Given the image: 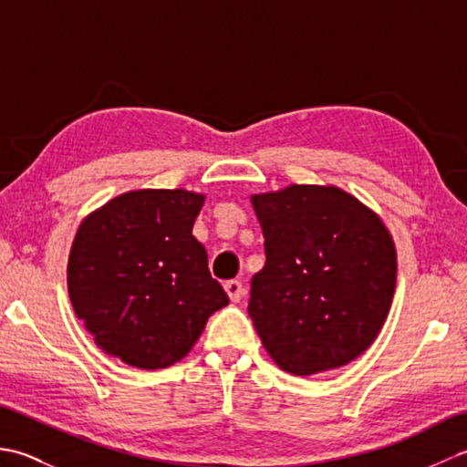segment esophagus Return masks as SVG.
<instances>
[{
  "label": "esophagus",
  "mask_w": 467,
  "mask_h": 467,
  "mask_svg": "<svg viewBox=\"0 0 467 467\" xmlns=\"http://www.w3.org/2000/svg\"><path fill=\"white\" fill-rule=\"evenodd\" d=\"M224 291L228 295V299H231L233 303H239L244 296V286H243L241 281H226Z\"/></svg>",
  "instance_id": "34e87169"
}]
</instances>
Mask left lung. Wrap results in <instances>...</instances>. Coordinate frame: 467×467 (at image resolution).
I'll use <instances>...</instances> for the list:
<instances>
[{"label": "left lung", "mask_w": 467, "mask_h": 467, "mask_svg": "<svg viewBox=\"0 0 467 467\" xmlns=\"http://www.w3.org/2000/svg\"><path fill=\"white\" fill-rule=\"evenodd\" d=\"M266 263L249 315L265 351L291 375L355 361L389 315L398 253L381 216L335 184L251 194Z\"/></svg>", "instance_id": "1"}]
</instances>
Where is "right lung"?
I'll return each mask as SVG.
<instances>
[{"mask_svg": "<svg viewBox=\"0 0 467 467\" xmlns=\"http://www.w3.org/2000/svg\"><path fill=\"white\" fill-rule=\"evenodd\" d=\"M206 196L140 188L80 223L67 256V295L100 349L138 369L191 353L208 317L228 305L192 226Z\"/></svg>", "mask_w": 467, "mask_h": 467, "instance_id": "add662e5", "label": "right lung"}]
</instances>
